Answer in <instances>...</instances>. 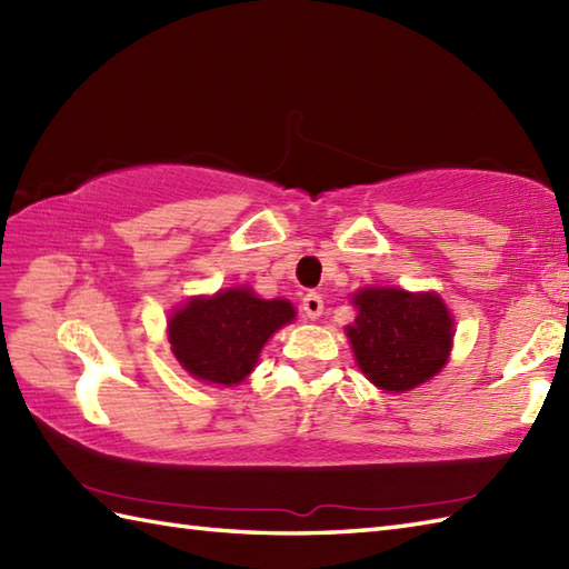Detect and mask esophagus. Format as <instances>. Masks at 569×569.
Segmentation results:
<instances>
[{"instance_id": "34e87169", "label": "esophagus", "mask_w": 569, "mask_h": 569, "mask_svg": "<svg viewBox=\"0 0 569 569\" xmlns=\"http://www.w3.org/2000/svg\"><path fill=\"white\" fill-rule=\"evenodd\" d=\"M322 296L320 293H308L303 298V312L308 320H318L322 316Z\"/></svg>"}]
</instances>
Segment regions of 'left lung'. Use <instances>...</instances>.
Returning a JSON list of instances; mask_svg holds the SVG:
<instances>
[{"label": "left lung", "instance_id": "left-lung-1", "mask_svg": "<svg viewBox=\"0 0 569 569\" xmlns=\"http://www.w3.org/2000/svg\"><path fill=\"white\" fill-rule=\"evenodd\" d=\"M352 303L357 318L345 330L359 369L373 386L403 393L445 367L455 320L438 293L361 288Z\"/></svg>", "mask_w": 569, "mask_h": 569}]
</instances>
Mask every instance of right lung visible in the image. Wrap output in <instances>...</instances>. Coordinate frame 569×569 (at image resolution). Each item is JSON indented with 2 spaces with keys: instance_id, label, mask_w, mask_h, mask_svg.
I'll use <instances>...</instances> for the list:
<instances>
[{
  "instance_id": "right-lung-1",
  "label": "right lung",
  "mask_w": 569,
  "mask_h": 569,
  "mask_svg": "<svg viewBox=\"0 0 569 569\" xmlns=\"http://www.w3.org/2000/svg\"><path fill=\"white\" fill-rule=\"evenodd\" d=\"M296 318L288 300H263L251 288L196 296L168 320V342L190 377L234 386L257 367L269 337Z\"/></svg>"
}]
</instances>
